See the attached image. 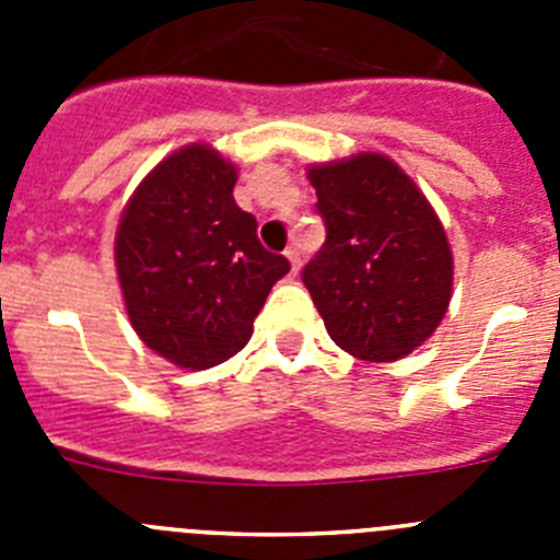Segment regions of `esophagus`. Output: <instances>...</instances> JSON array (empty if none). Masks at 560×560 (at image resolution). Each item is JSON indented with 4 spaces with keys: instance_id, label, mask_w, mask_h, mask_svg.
<instances>
[{
    "instance_id": "1",
    "label": "esophagus",
    "mask_w": 560,
    "mask_h": 560,
    "mask_svg": "<svg viewBox=\"0 0 560 560\" xmlns=\"http://www.w3.org/2000/svg\"><path fill=\"white\" fill-rule=\"evenodd\" d=\"M285 257H289V264H291V275H296V271H300V266H303V260H300V252H296L294 246H289V249H285Z\"/></svg>"
}]
</instances>
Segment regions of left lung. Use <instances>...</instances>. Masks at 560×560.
Returning <instances> with one entry per match:
<instances>
[{"label": "left lung", "instance_id": "obj_1", "mask_svg": "<svg viewBox=\"0 0 560 560\" xmlns=\"http://www.w3.org/2000/svg\"><path fill=\"white\" fill-rule=\"evenodd\" d=\"M325 244L303 269L330 339L361 361H398L448 311L454 257L438 212L384 153L308 167Z\"/></svg>", "mask_w": 560, "mask_h": 560}]
</instances>
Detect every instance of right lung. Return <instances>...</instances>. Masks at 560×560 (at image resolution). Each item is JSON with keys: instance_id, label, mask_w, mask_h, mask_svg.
Segmentation results:
<instances>
[{"instance_id": "obj_1", "label": "right lung", "mask_w": 560, "mask_h": 560, "mask_svg": "<svg viewBox=\"0 0 560 560\" xmlns=\"http://www.w3.org/2000/svg\"><path fill=\"white\" fill-rule=\"evenodd\" d=\"M237 167L185 145L148 173L122 210L114 264L133 330L187 370L215 368L252 336L271 285L289 275L235 205Z\"/></svg>"}]
</instances>
